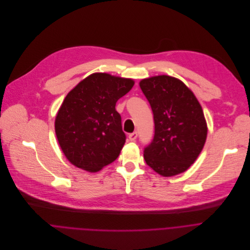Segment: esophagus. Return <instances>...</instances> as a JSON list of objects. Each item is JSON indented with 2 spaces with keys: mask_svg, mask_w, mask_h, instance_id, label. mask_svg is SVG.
<instances>
[{
  "mask_svg": "<svg viewBox=\"0 0 250 250\" xmlns=\"http://www.w3.org/2000/svg\"><path fill=\"white\" fill-rule=\"evenodd\" d=\"M137 137H138V133H137V132H133V133L129 134V136H128V138H129L130 141H136Z\"/></svg>",
  "mask_w": 250,
  "mask_h": 250,
  "instance_id": "1",
  "label": "esophagus"
}]
</instances>
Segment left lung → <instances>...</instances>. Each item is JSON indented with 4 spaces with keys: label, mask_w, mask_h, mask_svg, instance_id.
<instances>
[{
    "label": "left lung",
    "mask_w": 250,
    "mask_h": 250,
    "mask_svg": "<svg viewBox=\"0 0 250 250\" xmlns=\"http://www.w3.org/2000/svg\"><path fill=\"white\" fill-rule=\"evenodd\" d=\"M140 87L152 107L155 122L154 139L144 149L146 165L167 177L187 170L200 155L207 138L200 104L173 77L144 79Z\"/></svg>",
    "instance_id": "left-lung-1"
}]
</instances>
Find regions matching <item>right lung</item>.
<instances>
[{
    "mask_svg": "<svg viewBox=\"0 0 250 250\" xmlns=\"http://www.w3.org/2000/svg\"><path fill=\"white\" fill-rule=\"evenodd\" d=\"M133 85L131 79L94 73L67 94L55 119V132L71 164L95 172L118 158L126 135L115 105Z\"/></svg>",
    "mask_w": 250,
    "mask_h": 250,
    "instance_id": "1",
    "label": "right lung"
}]
</instances>
